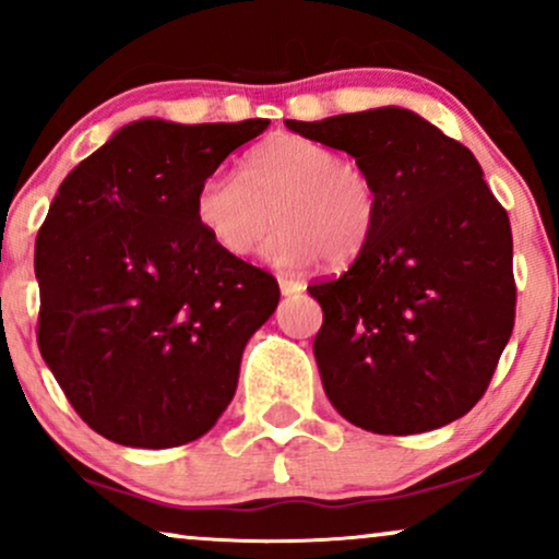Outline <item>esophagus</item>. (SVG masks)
<instances>
[{
	"label": "esophagus",
	"instance_id": "1",
	"mask_svg": "<svg viewBox=\"0 0 559 559\" xmlns=\"http://www.w3.org/2000/svg\"><path fill=\"white\" fill-rule=\"evenodd\" d=\"M278 286H281V294H299L301 288H305V284H301V281H297V278H284V275H281L278 278Z\"/></svg>",
	"mask_w": 559,
	"mask_h": 559
}]
</instances>
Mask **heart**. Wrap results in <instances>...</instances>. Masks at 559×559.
<instances>
[{
    "mask_svg": "<svg viewBox=\"0 0 559 559\" xmlns=\"http://www.w3.org/2000/svg\"><path fill=\"white\" fill-rule=\"evenodd\" d=\"M199 226L230 258L260 247L273 217L278 230L265 254L278 265L357 260L381 221V191L368 168L333 146L297 133L267 139L241 173L213 170L197 189Z\"/></svg>",
    "mask_w": 559,
    "mask_h": 559,
    "instance_id": "obj_1",
    "label": "heart"
}]
</instances>
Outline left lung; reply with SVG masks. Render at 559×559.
I'll list each match as a JSON object with an SVG mask.
<instances>
[{
    "label": "left lung",
    "mask_w": 559,
    "mask_h": 559,
    "mask_svg": "<svg viewBox=\"0 0 559 559\" xmlns=\"http://www.w3.org/2000/svg\"><path fill=\"white\" fill-rule=\"evenodd\" d=\"M286 126L344 150L381 191L368 249L307 286L323 307L316 360L331 404L386 436L463 418L489 389L518 297L510 217L478 159L402 107Z\"/></svg>",
    "instance_id": "1"
}]
</instances>
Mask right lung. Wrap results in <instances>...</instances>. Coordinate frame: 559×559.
Masks as SVG:
<instances>
[{
  "instance_id": "obj_1",
  "label": "right lung",
  "mask_w": 559,
  "mask_h": 559,
  "mask_svg": "<svg viewBox=\"0 0 559 559\" xmlns=\"http://www.w3.org/2000/svg\"><path fill=\"white\" fill-rule=\"evenodd\" d=\"M271 120H139L75 165L36 236V342L88 428L168 449L215 426L278 281L204 234L197 189Z\"/></svg>"
}]
</instances>
